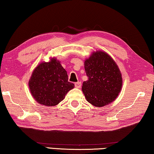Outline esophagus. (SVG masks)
Segmentation results:
<instances>
[{
  "label": "esophagus",
  "instance_id": "obj_1",
  "mask_svg": "<svg viewBox=\"0 0 154 154\" xmlns=\"http://www.w3.org/2000/svg\"><path fill=\"white\" fill-rule=\"evenodd\" d=\"M81 86H82V83L81 82H76L75 84V86L77 88H79L80 87H81Z\"/></svg>",
  "mask_w": 154,
  "mask_h": 154
}]
</instances>
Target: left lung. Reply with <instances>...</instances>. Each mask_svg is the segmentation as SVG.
I'll return each instance as SVG.
<instances>
[{
    "instance_id": "1",
    "label": "left lung",
    "mask_w": 154,
    "mask_h": 154,
    "mask_svg": "<svg viewBox=\"0 0 154 154\" xmlns=\"http://www.w3.org/2000/svg\"><path fill=\"white\" fill-rule=\"evenodd\" d=\"M88 79L84 82L82 91L86 100L96 107H103L114 101L120 92L123 80L116 62L101 51L92 53L84 62Z\"/></svg>"
}]
</instances>
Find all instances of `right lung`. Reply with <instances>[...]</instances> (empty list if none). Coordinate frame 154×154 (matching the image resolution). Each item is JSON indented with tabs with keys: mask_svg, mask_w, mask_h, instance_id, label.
I'll use <instances>...</instances> for the list:
<instances>
[{
	"mask_svg": "<svg viewBox=\"0 0 154 154\" xmlns=\"http://www.w3.org/2000/svg\"><path fill=\"white\" fill-rule=\"evenodd\" d=\"M68 79L67 72L60 62L53 57L50 62L40 63L34 69L29 82V89L38 103L54 106L75 87Z\"/></svg>",
	"mask_w": 154,
	"mask_h": 154,
	"instance_id": "add662e5",
	"label": "right lung"
}]
</instances>
